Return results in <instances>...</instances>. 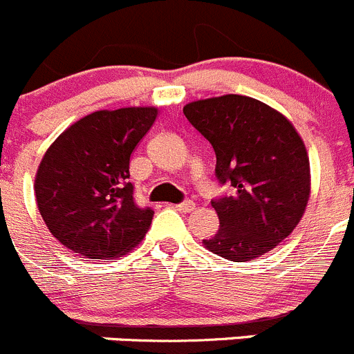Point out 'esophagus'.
<instances>
[{"mask_svg":"<svg viewBox=\"0 0 354 354\" xmlns=\"http://www.w3.org/2000/svg\"><path fill=\"white\" fill-rule=\"evenodd\" d=\"M176 209L181 213H190V211L196 209V203L194 201H183V203L176 204Z\"/></svg>","mask_w":354,"mask_h":354,"instance_id":"esophagus-1","label":"esophagus"}]
</instances>
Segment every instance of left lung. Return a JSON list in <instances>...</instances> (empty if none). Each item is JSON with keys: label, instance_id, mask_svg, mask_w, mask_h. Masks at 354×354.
Returning <instances> with one entry per match:
<instances>
[{"label": "left lung", "instance_id": "left-lung-1", "mask_svg": "<svg viewBox=\"0 0 354 354\" xmlns=\"http://www.w3.org/2000/svg\"><path fill=\"white\" fill-rule=\"evenodd\" d=\"M183 113L213 147L220 185L232 187L230 196L211 201L220 229L204 246L232 262L259 259L306 211L311 183L304 141L288 118L246 95L194 101Z\"/></svg>", "mask_w": 354, "mask_h": 354}]
</instances>
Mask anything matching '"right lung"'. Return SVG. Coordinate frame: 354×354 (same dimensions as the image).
I'll return each instance as SVG.
<instances>
[{
	"instance_id": "1",
	"label": "right lung",
	"mask_w": 354,
	"mask_h": 354,
	"mask_svg": "<svg viewBox=\"0 0 354 354\" xmlns=\"http://www.w3.org/2000/svg\"><path fill=\"white\" fill-rule=\"evenodd\" d=\"M155 117L157 108L94 111L43 155L36 203L62 246L85 259H115L143 239L153 209L134 201L129 160Z\"/></svg>"
}]
</instances>
